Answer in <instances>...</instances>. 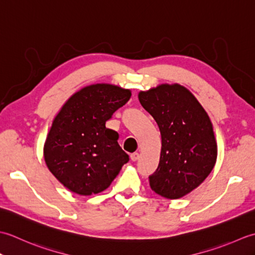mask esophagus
<instances>
[{
	"label": "esophagus",
	"instance_id": "obj_1",
	"mask_svg": "<svg viewBox=\"0 0 255 255\" xmlns=\"http://www.w3.org/2000/svg\"><path fill=\"white\" fill-rule=\"evenodd\" d=\"M139 156H140V154L138 152H133V153L130 154V159L132 161H137L139 159Z\"/></svg>",
	"mask_w": 255,
	"mask_h": 255
}]
</instances>
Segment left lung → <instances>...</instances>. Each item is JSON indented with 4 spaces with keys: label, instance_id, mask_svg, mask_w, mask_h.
Segmentation results:
<instances>
[{
    "label": "left lung",
    "instance_id": "left-lung-1",
    "mask_svg": "<svg viewBox=\"0 0 255 255\" xmlns=\"http://www.w3.org/2000/svg\"><path fill=\"white\" fill-rule=\"evenodd\" d=\"M139 101L158 124L162 138L160 162L149 176L150 187L167 199L185 196L214 169L217 143L213 124L182 85L162 84L140 92Z\"/></svg>",
    "mask_w": 255,
    "mask_h": 255
}]
</instances>
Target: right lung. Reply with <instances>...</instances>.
<instances>
[{"instance_id":"right-lung-1","label":"right lung","mask_w":255,"mask_h":255,"mask_svg":"<svg viewBox=\"0 0 255 255\" xmlns=\"http://www.w3.org/2000/svg\"><path fill=\"white\" fill-rule=\"evenodd\" d=\"M131 92L112 84H93L73 94L52 123L45 161L57 180L79 195L101 193L111 185L129 155L119 134L105 124Z\"/></svg>"}]
</instances>
